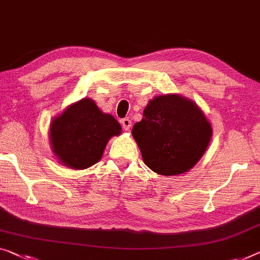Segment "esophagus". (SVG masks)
Here are the masks:
<instances>
[{
    "mask_svg": "<svg viewBox=\"0 0 260 260\" xmlns=\"http://www.w3.org/2000/svg\"><path fill=\"white\" fill-rule=\"evenodd\" d=\"M121 125H122V128L125 131H129L131 127H132V121L128 118H125L121 120Z\"/></svg>",
    "mask_w": 260,
    "mask_h": 260,
    "instance_id": "obj_1",
    "label": "esophagus"
}]
</instances>
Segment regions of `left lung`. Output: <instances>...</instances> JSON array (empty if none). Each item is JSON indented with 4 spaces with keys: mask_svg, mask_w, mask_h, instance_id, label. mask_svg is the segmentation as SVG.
Masks as SVG:
<instances>
[{
    "mask_svg": "<svg viewBox=\"0 0 260 260\" xmlns=\"http://www.w3.org/2000/svg\"><path fill=\"white\" fill-rule=\"evenodd\" d=\"M132 135L147 167L174 176L189 172L201 160L210 143L212 126L196 103L169 93L149 100Z\"/></svg>",
    "mask_w": 260,
    "mask_h": 260,
    "instance_id": "obj_1",
    "label": "left lung"
}]
</instances>
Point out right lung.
Returning a JSON list of instances; mask_svg holds the SVG:
<instances>
[{
    "instance_id": "1",
    "label": "right lung",
    "mask_w": 260,
    "mask_h": 260,
    "mask_svg": "<svg viewBox=\"0 0 260 260\" xmlns=\"http://www.w3.org/2000/svg\"><path fill=\"white\" fill-rule=\"evenodd\" d=\"M120 134L121 126L113 115L102 112L94 100L83 98L52 119L49 140L61 165L81 170L99 162L110 139Z\"/></svg>"
}]
</instances>
